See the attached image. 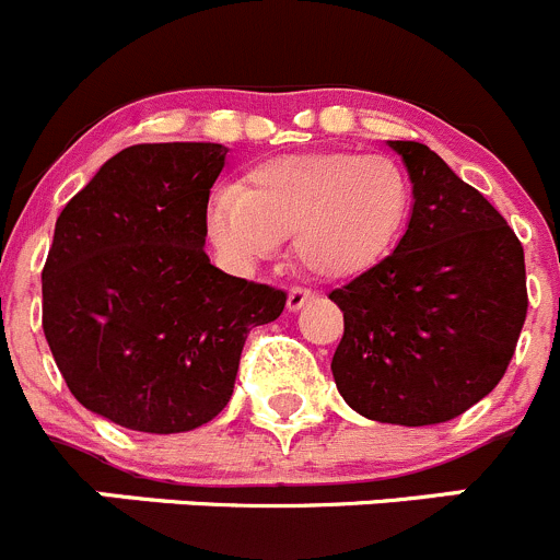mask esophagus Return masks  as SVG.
I'll return each instance as SVG.
<instances>
[{"instance_id": "esophagus-1", "label": "esophagus", "mask_w": 560, "mask_h": 560, "mask_svg": "<svg viewBox=\"0 0 560 560\" xmlns=\"http://www.w3.org/2000/svg\"><path fill=\"white\" fill-rule=\"evenodd\" d=\"M311 300H313V291H307V289H291V291H289V311H291V313L302 311V307H305Z\"/></svg>"}]
</instances>
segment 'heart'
Listing matches in <instances>:
<instances>
[{
    "mask_svg": "<svg viewBox=\"0 0 560 560\" xmlns=\"http://www.w3.org/2000/svg\"><path fill=\"white\" fill-rule=\"evenodd\" d=\"M409 180L385 153H291L222 186L206 209V231L228 264L249 269L294 233L302 269L349 280L380 264L401 236Z\"/></svg>",
    "mask_w": 560,
    "mask_h": 560,
    "instance_id": "1",
    "label": "heart"
}]
</instances>
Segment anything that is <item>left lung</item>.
Returning a JSON list of instances; mask_svg holds the SVG:
<instances>
[{
    "mask_svg": "<svg viewBox=\"0 0 560 560\" xmlns=\"http://www.w3.org/2000/svg\"><path fill=\"white\" fill-rule=\"evenodd\" d=\"M390 148L412 180V217L387 258L329 294L343 311L332 376L363 418L445 423L509 369L528 313L525 253L500 211L431 148Z\"/></svg>",
    "mask_w": 560,
    "mask_h": 560,
    "instance_id": "1",
    "label": "left lung"
}]
</instances>
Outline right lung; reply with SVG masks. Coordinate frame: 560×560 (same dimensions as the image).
<instances>
[{"label": "right lung", "instance_id": "obj_1", "mask_svg": "<svg viewBox=\"0 0 560 560\" xmlns=\"http://www.w3.org/2000/svg\"><path fill=\"white\" fill-rule=\"evenodd\" d=\"M228 148L145 142L112 156L57 217L44 332L82 407L148 434L209 423L236 385L244 340L285 291L206 255V209Z\"/></svg>", "mask_w": 560, "mask_h": 560}]
</instances>
